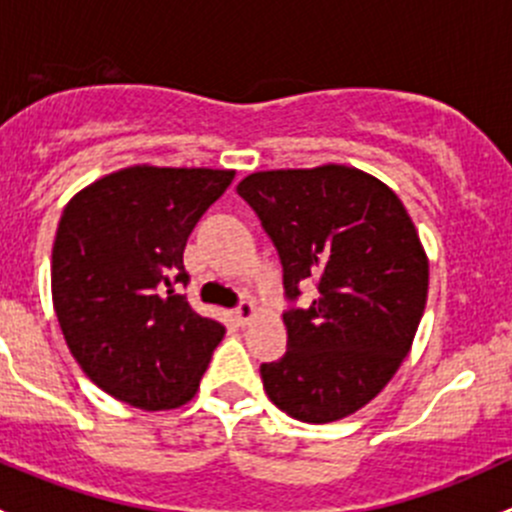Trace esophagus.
I'll list each match as a JSON object with an SVG mask.
<instances>
[{
  "mask_svg": "<svg viewBox=\"0 0 512 512\" xmlns=\"http://www.w3.org/2000/svg\"><path fill=\"white\" fill-rule=\"evenodd\" d=\"M255 312H257L255 302H250V299H242V302L235 307V319H237V324H247L252 317H255Z\"/></svg>",
  "mask_w": 512,
  "mask_h": 512,
  "instance_id": "obj_1",
  "label": "esophagus"
}]
</instances>
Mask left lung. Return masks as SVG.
<instances>
[{
    "instance_id": "1",
    "label": "left lung",
    "mask_w": 512,
    "mask_h": 512,
    "mask_svg": "<svg viewBox=\"0 0 512 512\" xmlns=\"http://www.w3.org/2000/svg\"><path fill=\"white\" fill-rule=\"evenodd\" d=\"M282 262L287 352L260 366L277 409L329 423L369 404L409 354L428 260L404 203L347 165L265 170L237 185ZM314 281L312 303L297 305Z\"/></svg>"
}]
</instances>
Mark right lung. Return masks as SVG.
<instances>
[{
  "instance_id": "obj_1",
  "label": "right lung",
  "mask_w": 512,
  "mask_h": 512,
  "mask_svg": "<svg viewBox=\"0 0 512 512\" xmlns=\"http://www.w3.org/2000/svg\"><path fill=\"white\" fill-rule=\"evenodd\" d=\"M232 170L133 165L69 200L51 252V294L71 354L96 386L143 411L198 391L225 327L193 312L183 250Z\"/></svg>"
}]
</instances>
